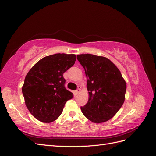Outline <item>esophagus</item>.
Wrapping results in <instances>:
<instances>
[{"instance_id":"1","label":"esophagus","mask_w":156,"mask_h":156,"mask_svg":"<svg viewBox=\"0 0 156 156\" xmlns=\"http://www.w3.org/2000/svg\"><path fill=\"white\" fill-rule=\"evenodd\" d=\"M80 92H81V87H78V89L75 92V94H79V93H80Z\"/></svg>"}]
</instances>
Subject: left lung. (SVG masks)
Returning <instances> with one entry per match:
<instances>
[{
  "label": "left lung",
  "instance_id": "left-lung-1",
  "mask_svg": "<svg viewBox=\"0 0 156 156\" xmlns=\"http://www.w3.org/2000/svg\"><path fill=\"white\" fill-rule=\"evenodd\" d=\"M87 77L89 98L81 107L83 114L94 123L110 120L125 100L126 83L116 65L104 56L92 54L77 56Z\"/></svg>",
  "mask_w": 156,
  "mask_h": 156
}]
</instances>
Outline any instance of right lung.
<instances>
[{
  "mask_svg": "<svg viewBox=\"0 0 156 156\" xmlns=\"http://www.w3.org/2000/svg\"><path fill=\"white\" fill-rule=\"evenodd\" d=\"M74 54L47 56L36 63L27 74L22 92L25 105L37 120L50 123L62 112L65 103L73 97L66 89L63 73L73 66Z\"/></svg>",
  "mask_w": 156,
  "mask_h": 156,
  "instance_id": "obj_1",
  "label": "right lung"
}]
</instances>
